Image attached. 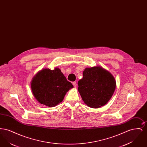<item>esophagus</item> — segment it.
I'll return each mask as SVG.
<instances>
[{
	"instance_id": "esophagus-1",
	"label": "esophagus",
	"mask_w": 147,
	"mask_h": 147,
	"mask_svg": "<svg viewBox=\"0 0 147 147\" xmlns=\"http://www.w3.org/2000/svg\"><path fill=\"white\" fill-rule=\"evenodd\" d=\"M73 86H74L75 88H76V87H77V82H73Z\"/></svg>"
}]
</instances>
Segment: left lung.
<instances>
[{"mask_svg":"<svg viewBox=\"0 0 147 147\" xmlns=\"http://www.w3.org/2000/svg\"><path fill=\"white\" fill-rule=\"evenodd\" d=\"M78 83V91L85 104L91 108L105 105L116 88L114 77L100 67L86 68Z\"/></svg>","mask_w":147,"mask_h":147,"instance_id":"obj_1","label":"left lung"}]
</instances>
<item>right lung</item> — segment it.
<instances>
[{
	"mask_svg": "<svg viewBox=\"0 0 147 147\" xmlns=\"http://www.w3.org/2000/svg\"><path fill=\"white\" fill-rule=\"evenodd\" d=\"M32 93L41 104L53 107L63 101L66 92L73 85L59 68L45 69L36 74L31 85Z\"/></svg>",
	"mask_w": 147,
	"mask_h": 147,
	"instance_id": "1",
	"label": "right lung"
}]
</instances>
